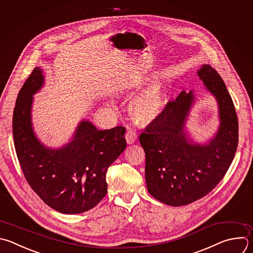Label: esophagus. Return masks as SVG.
<instances>
[{
  "mask_svg": "<svg viewBox=\"0 0 253 253\" xmlns=\"http://www.w3.org/2000/svg\"><path fill=\"white\" fill-rule=\"evenodd\" d=\"M125 138H126V141H127L128 144H133L137 140V134H136L135 131L128 130L126 135H125Z\"/></svg>",
  "mask_w": 253,
  "mask_h": 253,
  "instance_id": "34e87169",
  "label": "esophagus"
}]
</instances>
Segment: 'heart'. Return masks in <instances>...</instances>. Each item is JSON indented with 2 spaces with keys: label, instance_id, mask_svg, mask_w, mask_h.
I'll return each instance as SVG.
<instances>
[{
  "label": "heart",
  "instance_id": "heart-1",
  "mask_svg": "<svg viewBox=\"0 0 253 253\" xmlns=\"http://www.w3.org/2000/svg\"><path fill=\"white\" fill-rule=\"evenodd\" d=\"M164 106V86L160 81L155 80L133 97L129 104V112L134 121L148 124L161 115Z\"/></svg>",
  "mask_w": 253,
  "mask_h": 253
}]
</instances>
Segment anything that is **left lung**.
Returning a JSON list of instances; mask_svg holds the SVG:
<instances>
[{"label":"left lung","mask_w":253,"mask_h":253,"mask_svg":"<svg viewBox=\"0 0 253 253\" xmlns=\"http://www.w3.org/2000/svg\"><path fill=\"white\" fill-rule=\"evenodd\" d=\"M205 87L216 99L219 127L206 144L193 143L185 131L195 94L182 91L140 135L146 155L147 190L172 207L192 204L222 180L238 144V122L232 99L219 74L210 64L198 70Z\"/></svg>","instance_id":"left-lung-1"}]
</instances>
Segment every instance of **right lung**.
<instances>
[{"label": "right lung", "mask_w": 253, "mask_h": 253, "mask_svg": "<svg viewBox=\"0 0 253 253\" xmlns=\"http://www.w3.org/2000/svg\"><path fill=\"white\" fill-rule=\"evenodd\" d=\"M44 83L36 67L21 88L13 115L16 153L31 188L51 209L67 214L87 211L107 194L106 173L126 148V129L98 130L79 122L70 142L58 148L44 146L32 123L33 95Z\"/></svg>", "instance_id": "obj_1"}]
</instances>
